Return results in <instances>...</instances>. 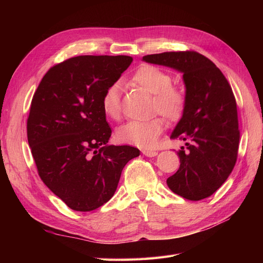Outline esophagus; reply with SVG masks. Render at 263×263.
I'll use <instances>...</instances> for the list:
<instances>
[{
    "mask_svg": "<svg viewBox=\"0 0 263 263\" xmlns=\"http://www.w3.org/2000/svg\"><path fill=\"white\" fill-rule=\"evenodd\" d=\"M142 154H144L146 157H156L158 155V151L145 149V150H142Z\"/></svg>",
    "mask_w": 263,
    "mask_h": 263,
    "instance_id": "34e87169",
    "label": "esophagus"
}]
</instances>
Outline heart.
Listing matches in <instances>:
<instances>
[{"instance_id":"obj_1","label":"heart","mask_w":263,"mask_h":263,"mask_svg":"<svg viewBox=\"0 0 263 263\" xmlns=\"http://www.w3.org/2000/svg\"><path fill=\"white\" fill-rule=\"evenodd\" d=\"M130 82L153 94L151 110L158 112L168 122H178L184 114L187 102L186 94L182 87L171 84V76L161 68L142 65L133 73ZM101 103L103 112L107 117L115 121L121 118V87L117 83L110 84L104 91ZM163 125V121L158 116L147 121H130L117 130L116 137L124 144L150 148L156 145L162 133Z\"/></svg>"}]
</instances>
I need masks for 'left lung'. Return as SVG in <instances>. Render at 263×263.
<instances>
[{
  "label": "left lung",
  "instance_id": "8db88e82",
  "mask_svg": "<svg viewBox=\"0 0 263 263\" xmlns=\"http://www.w3.org/2000/svg\"><path fill=\"white\" fill-rule=\"evenodd\" d=\"M142 60L183 73L186 107L171 138L184 140L179 170L166 179L172 192L190 201L211 196L232 173L240 133L236 99L225 76L196 51L147 54Z\"/></svg>",
  "mask_w": 263,
  "mask_h": 263
}]
</instances>
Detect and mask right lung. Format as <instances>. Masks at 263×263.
<instances>
[{
  "mask_svg": "<svg viewBox=\"0 0 263 263\" xmlns=\"http://www.w3.org/2000/svg\"><path fill=\"white\" fill-rule=\"evenodd\" d=\"M129 55H78L51 67L31 100L27 139L39 177L71 210L110 200L139 150L108 145L102 97L130 66Z\"/></svg>",
  "mask_w": 263,
  "mask_h": 263,
  "instance_id": "right-lung-1",
  "label": "right lung"
}]
</instances>
